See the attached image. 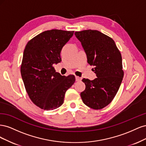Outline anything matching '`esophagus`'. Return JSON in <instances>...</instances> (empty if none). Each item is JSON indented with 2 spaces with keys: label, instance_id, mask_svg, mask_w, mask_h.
Wrapping results in <instances>:
<instances>
[{
  "label": "esophagus",
  "instance_id": "34e87169",
  "mask_svg": "<svg viewBox=\"0 0 146 146\" xmlns=\"http://www.w3.org/2000/svg\"><path fill=\"white\" fill-rule=\"evenodd\" d=\"M81 80H82V78L80 77L76 76V80L77 82H80V81H81Z\"/></svg>",
  "mask_w": 146,
  "mask_h": 146
}]
</instances>
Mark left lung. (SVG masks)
Segmentation results:
<instances>
[{"label":"left lung","mask_w":146,"mask_h":146,"mask_svg":"<svg viewBox=\"0 0 146 146\" xmlns=\"http://www.w3.org/2000/svg\"><path fill=\"white\" fill-rule=\"evenodd\" d=\"M74 34L97 76L93 80L83 78L86 88L80 93L82 99L88 107L102 109L113 100L122 83L121 54L113 39L98 30H85Z\"/></svg>","instance_id":"obj_1"}]
</instances>
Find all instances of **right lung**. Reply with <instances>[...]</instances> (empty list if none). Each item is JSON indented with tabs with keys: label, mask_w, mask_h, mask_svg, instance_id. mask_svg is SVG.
<instances>
[{
	"label": "right lung",
	"mask_w": 146,
	"mask_h": 146,
	"mask_svg": "<svg viewBox=\"0 0 146 146\" xmlns=\"http://www.w3.org/2000/svg\"><path fill=\"white\" fill-rule=\"evenodd\" d=\"M74 32L47 30L31 39L25 46L21 66L22 78L30 99L41 109L60 107L66 91L76 81L74 75L62 76L54 68L55 64L61 62V50Z\"/></svg>",
	"instance_id": "obj_1"
}]
</instances>
